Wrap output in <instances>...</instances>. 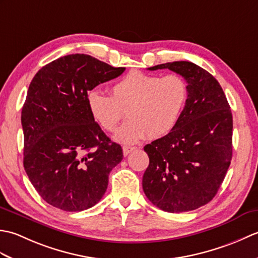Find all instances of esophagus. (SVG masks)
Masks as SVG:
<instances>
[{"mask_svg": "<svg viewBox=\"0 0 258 258\" xmlns=\"http://www.w3.org/2000/svg\"><path fill=\"white\" fill-rule=\"evenodd\" d=\"M136 150V147H130V146H124L123 147V155L127 156L131 152Z\"/></svg>", "mask_w": 258, "mask_h": 258, "instance_id": "1", "label": "esophagus"}]
</instances>
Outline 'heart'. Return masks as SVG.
I'll return each mask as SVG.
<instances>
[{"instance_id": "1", "label": "heart", "mask_w": 258, "mask_h": 258, "mask_svg": "<svg viewBox=\"0 0 258 258\" xmlns=\"http://www.w3.org/2000/svg\"><path fill=\"white\" fill-rule=\"evenodd\" d=\"M188 97L187 83L182 76L147 74L131 71L111 87V96L97 90L86 94L93 119L107 132L116 128L126 116L128 122L115 132L114 140L134 144L147 136L160 139L176 126Z\"/></svg>"}]
</instances>
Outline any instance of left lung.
Masks as SVG:
<instances>
[{
    "label": "left lung",
    "mask_w": 258,
    "mask_h": 258,
    "mask_svg": "<svg viewBox=\"0 0 258 258\" xmlns=\"http://www.w3.org/2000/svg\"><path fill=\"white\" fill-rule=\"evenodd\" d=\"M182 75L188 97L176 126L144 147L150 157L143 190L169 213L196 210L221 187L232 160L233 116L220 83L204 69L177 61L149 68Z\"/></svg>",
    "instance_id": "1"
}]
</instances>
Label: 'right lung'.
<instances>
[{
	"instance_id": "right-lung-1",
	"label": "right lung",
	"mask_w": 258,
	"mask_h": 258,
	"mask_svg": "<svg viewBox=\"0 0 258 258\" xmlns=\"http://www.w3.org/2000/svg\"><path fill=\"white\" fill-rule=\"evenodd\" d=\"M124 71L86 54H71L33 78L21 116L23 165L50 205L81 212L105 194L108 174L123 160V151L91 116L86 94Z\"/></svg>"
}]
</instances>
